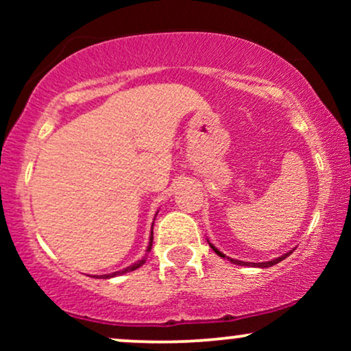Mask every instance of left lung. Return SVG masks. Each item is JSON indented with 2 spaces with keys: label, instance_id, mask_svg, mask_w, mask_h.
<instances>
[{
  "label": "left lung",
  "instance_id": "1",
  "mask_svg": "<svg viewBox=\"0 0 351 351\" xmlns=\"http://www.w3.org/2000/svg\"><path fill=\"white\" fill-rule=\"evenodd\" d=\"M208 244H209V247H211V249H213V251H215V252L217 254V256H219V257H223V259H224V257H226V259H229V261H231V263H232V264H237V265H249V267H261V269H265V267H272V265L279 264V263H280V261H284V259H285V257H289V256H291V254H292V251H289V252L282 254V256H280V257H276V259H272V261H267V263H244V261H237V259H231V257L224 256V254H223V252H221V251H217V249H216V247H215V245H213L211 243H209V241H208Z\"/></svg>",
  "mask_w": 351,
  "mask_h": 351
}]
</instances>
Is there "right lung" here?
<instances>
[{"mask_svg":"<svg viewBox=\"0 0 351 351\" xmlns=\"http://www.w3.org/2000/svg\"><path fill=\"white\" fill-rule=\"evenodd\" d=\"M158 213V211H156ZM155 217H156V215H155ZM152 244H153V224H152V232H150V241H148V247H147V251H145V256L142 257V259H138L136 261V263H134L132 265H128V267H125V269H122V271H117V272H112V274H104V276H94V277H102V279H112V277H115V276H122V274H127V272H132V271H135V269H138V267H142V265L145 264V261H147V257H148V252L152 251Z\"/></svg>","mask_w":351,"mask_h":351,"instance_id":"obj_1","label":"right lung"}]
</instances>
